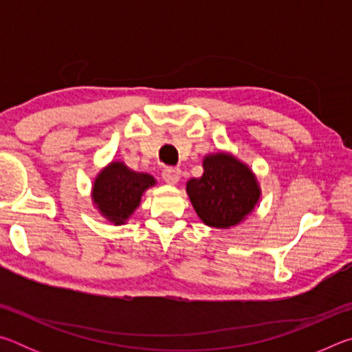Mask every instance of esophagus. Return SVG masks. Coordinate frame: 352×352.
Instances as JSON below:
<instances>
[{"instance_id": "obj_1", "label": "esophagus", "mask_w": 352, "mask_h": 352, "mask_svg": "<svg viewBox=\"0 0 352 352\" xmlns=\"http://www.w3.org/2000/svg\"><path fill=\"white\" fill-rule=\"evenodd\" d=\"M180 174H182L180 169H177V168H166L163 170V178H164L166 183L177 184L178 180H180Z\"/></svg>"}]
</instances>
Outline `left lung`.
I'll return each mask as SVG.
<instances>
[{"label": "left lung", "mask_w": 352, "mask_h": 352, "mask_svg": "<svg viewBox=\"0 0 352 352\" xmlns=\"http://www.w3.org/2000/svg\"><path fill=\"white\" fill-rule=\"evenodd\" d=\"M186 192L201 222L230 228L254 210L261 189L247 164L233 155L217 152L204 158V175L190 178Z\"/></svg>", "instance_id": "1"}]
</instances>
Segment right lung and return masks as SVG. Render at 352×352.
<instances>
[{
	"instance_id": "right-lung-1",
	"label": "right lung",
	"mask_w": 352,
	"mask_h": 352,
	"mask_svg": "<svg viewBox=\"0 0 352 352\" xmlns=\"http://www.w3.org/2000/svg\"><path fill=\"white\" fill-rule=\"evenodd\" d=\"M153 184L152 175L135 172L121 162H111L94 180L91 199L107 220L122 225L140 206L144 190Z\"/></svg>"
}]
</instances>
